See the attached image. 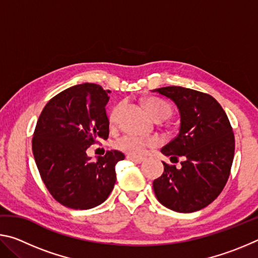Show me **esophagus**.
<instances>
[{
	"instance_id": "34e87169",
	"label": "esophagus",
	"mask_w": 258,
	"mask_h": 258,
	"mask_svg": "<svg viewBox=\"0 0 258 258\" xmlns=\"http://www.w3.org/2000/svg\"><path fill=\"white\" fill-rule=\"evenodd\" d=\"M127 159L128 160H131V161H133V163H135V164H141V163H143V161H145V159L143 158H139V157H133V156H127Z\"/></svg>"
}]
</instances>
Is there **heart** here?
I'll return each instance as SVG.
<instances>
[{"instance_id": "obj_1", "label": "heart", "mask_w": 258, "mask_h": 258, "mask_svg": "<svg viewBox=\"0 0 258 258\" xmlns=\"http://www.w3.org/2000/svg\"><path fill=\"white\" fill-rule=\"evenodd\" d=\"M145 106L147 111L150 113L152 118L164 120L168 118L172 112V108L169 104L161 99L149 98L145 101ZM119 106L112 108V110L109 113V120L113 123L116 120L117 113H118ZM159 145L158 138H142L137 137V135H123L115 141V148L120 151L125 152L130 156L140 157L147 151L148 148L156 147Z\"/></svg>"}]
</instances>
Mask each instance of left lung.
<instances>
[{
    "instance_id": "8db88e82",
    "label": "left lung",
    "mask_w": 258,
    "mask_h": 258,
    "mask_svg": "<svg viewBox=\"0 0 258 258\" xmlns=\"http://www.w3.org/2000/svg\"><path fill=\"white\" fill-rule=\"evenodd\" d=\"M171 99L180 112V131L161 148L165 156L183 157L182 167L164 164L152 183L158 202L178 213H194L217 198L228 181L234 135L223 108L212 95L181 86L152 90Z\"/></svg>"
}]
</instances>
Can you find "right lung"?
<instances>
[{
  "label": "right lung",
  "instance_id": "right-lung-1",
  "mask_svg": "<svg viewBox=\"0 0 258 258\" xmlns=\"http://www.w3.org/2000/svg\"><path fill=\"white\" fill-rule=\"evenodd\" d=\"M109 92L93 83L72 86L52 98L38 117L33 138L35 163L52 197L66 207L99 206L115 185V166L124 154L107 151L97 161L86 155L99 139H108Z\"/></svg>",
  "mask_w": 258,
  "mask_h": 258
}]
</instances>
